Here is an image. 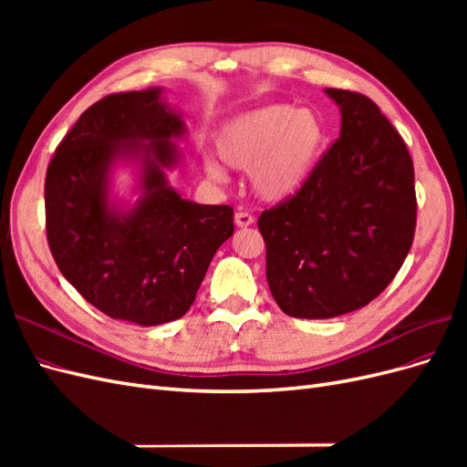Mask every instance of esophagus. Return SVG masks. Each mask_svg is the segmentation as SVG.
Wrapping results in <instances>:
<instances>
[{"label":"esophagus","mask_w":467,"mask_h":467,"mask_svg":"<svg viewBox=\"0 0 467 467\" xmlns=\"http://www.w3.org/2000/svg\"><path fill=\"white\" fill-rule=\"evenodd\" d=\"M253 222H255V218H253L249 212H244V210L235 212V225H237V228H249Z\"/></svg>","instance_id":"esophagus-1"}]
</instances>
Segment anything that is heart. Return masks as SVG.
<instances>
[{
    "mask_svg": "<svg viewBox=\"0 0 467 467\" xmlns=\"http://www.w3.org/2000/svg\"><path fill=\"white\" fill-rule=\"evenodd\" d=\"M220 158L235 169H251L263 199L285 201L314 175L327 146V126L312 109L268 105L234 119L218 136ZM210 179L223 181L216 161L204 165Z\"/></svg>",
    "mask_w": 467,
    "mask_h": 467,
    "instance_id": "1",
    "label": "heart"
}]
</instances>
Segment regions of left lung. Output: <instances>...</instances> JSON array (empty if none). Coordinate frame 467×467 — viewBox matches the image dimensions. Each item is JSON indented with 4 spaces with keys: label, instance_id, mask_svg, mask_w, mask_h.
<instances>
[{
    "label": "left lung",
    "instance_id": "left-lung-1",
    "mask_svg": "<svg viewBox=\"0 0 467 467\" xmlns=\"http://www.w3.org/2000/svg\"><path fill=\"white\" fill-rule=\"evenodd\" d=\"M341 136L314 175L257 220L266 280L286 316L329 319L368 306L413 245V160L400 132L362 93L325 89Z\"/></svg>",
    "mask_w": 467,
    "mask_h": 467
}]
</instances>
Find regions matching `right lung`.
<instances>
[{
  "mask_svg": "<svg viewBox=\"0 0 467 467\" xmlns=\"http://www.w3.org/2000/svg\"><path fill=\"white\" fill-rule=\"evenodd\" d=\"M161 89L112 93L91 105L47 169V237L60 273L112 319L160 325L189 312L208 265L234 234V208L181 199L163 169L185 134ZM119 159L143 163V196L129 213L108 202Z\"/></svg>",
  "mask_w": 467,
  "mask_h": 467,
  "instance_id": "right-lung-1",
  "label": "right lung"
}]
</instances>
